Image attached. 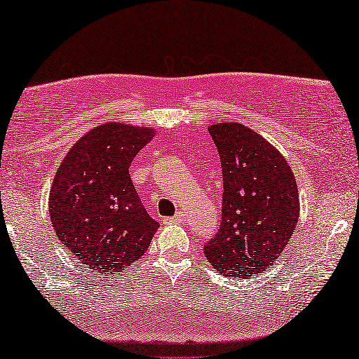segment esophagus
Masks as SVG:
<instances>
[{"instance_id": "obj_1", "label": "esophagus", "mask_w": 359, "mask_h": 359, "mask_svg": "<svg viewBox=\"0 0 359 359\" xmlns=\"http://www.w3.org/2000/svg\"><path fill=\"white\" fill-rule=\"evenodd\" d=\"M182 219H184V212H177L174 215V217L166 219V222H170V224H180Z\"/></svg>"}]
</instances>
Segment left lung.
<instances>
[{"label":"left lung","instance_id":"1","mask_svg":"<svg viewBox=\"0 0 359 359\" xmlns=\"http://www.w3.org/2000/svg\"><path fill=\"white\" fill-rule=\"evenodd\" d=\"M224 174L222 224L204 244L217 273L255 278L286 249L300 214L294 172L283 153L241 123L208 128Z\"/></svg>","mask_w":359,"mask_h":359}]
</instances>
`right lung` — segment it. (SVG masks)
I'll list each match as a JSON object with an SVG mask.
<instances>
[{
	"label": "right lung",
	"instance_id": "right-lung-1",
	"mask_svg": "<svg viewBox=\"0 0 359 359\" xmlns=\"http://www.w3.org/2000/svg\"><path fill=\"white\" fill-rule=\"evenodd\" d=\"M153 135L150 128L100 124L76 140L50 185L49 217L57 238L100 275L139 260L159 229L129 174L133 159Z\"/></svg>",
	"mask_w": 359,
	"mask_h": 359
}]
</instances>
